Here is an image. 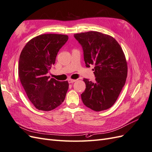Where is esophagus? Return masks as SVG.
<instances>
[{"instance_id":"1","label":"esophagus","mask_w":152,"mask_h":152,"mask_svg":"<svg viewBox=\"0 0 152 152\" xmlns=\"http://www.w3.org/2000/svg\"><path fill=\"white\" fill-rule=\"evenodd\" d=\"M76 80H75V79H70L68 80V83L71 84V83H73V82H75Z\"/></svg>"}]
</instances>
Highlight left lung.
<instances>
[{
    "mask_svg": "<svg viewBox=\"0 0 152 152\" xmlns=\"http://www.w3.org/2000/svg\"><path fill=\"white\" fill-rule=\"evenodd\" d=\"M86 67L94 65L95 81L84 79L86 88L81 94L82 102L96 112L112 107L125 85L127 65L122 48L112 37L98 31L77 34Z\"/></svg>",
    "mask_w": 152,
    "mask_h": 152,
    "instance_id": "obj_1",
    "label": "left lung"
}]
</instances>
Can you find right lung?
I'll use <instances>...</instances> for the list:
<instances>
[{
  "instance_id": "1",
  "label": "right lung",
  "mask_w": 152,
  "mask_h": 152,
  "mask_svg": "<svg viewBox=\"0 0 152 152\" xmlns=\"http://www.w3.org/2000/svg\"><path fill=\"white\" fill-rule=\"evenodd\" d=\"M68 39L66 35H40L27 42L21 53L18 75L28 99L39 110L50 111L65 100L68 82L50 79L47 73Z\"/></svg>"
}]
</instances>
